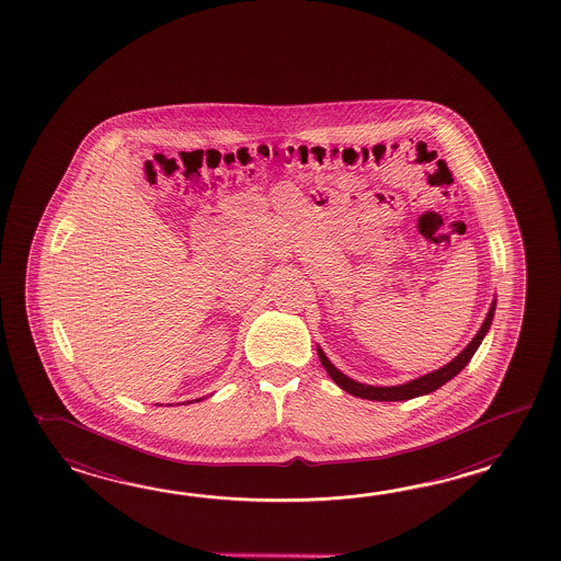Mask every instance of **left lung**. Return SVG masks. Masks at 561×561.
Here are the masks:
<instances>
[{
  "label": "left lung",
  "mask_w": 561,
  "mask_h": 561,
  "mask_svg": "<svg viewBox=\"0 0 561 561\" xmlns=\"http://www.w3.org/2000/svg\"><path fill=\"white\" fill-rule=\"evenodd\" d=\"M495 307H497V300L493 298L488 314H485V321L481 322L476 336L469 341V345L457 357L451 358L447 365H443L439 369L431 370V373H425V375H421L417 379H411V381L401 382V385L381 387V385H367V382L355 381V379H351L348 375H345L343 370L336 369L319 345H317V353H319L322 367L329 373V377L346 393L355 394V397H360V399H369V401H409V399H415V397H423V394L437 391L445 382L451 381L461 370L466 369L467 363L476 355L477 348L483 343L485 334L489 333V327H491L493 314H495Z\"/></svg>",
  "instance_id": "left-lung-1"
}]
</instances>
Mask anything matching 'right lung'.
Masks as SVG:
<instances>
[{
    "label": "right lung",
    "mask_w": 561,
    "mask_h": 561,
    "mask_svg": "<svg viewBox=\"0 0 561 561\" xmlns=\"http://www.w3.org/2000/svg\"><path fill=\"white\" fill-rule=\"evenodd\" d=\"M201 399H204V397H201ZM201 399H196V401H201ZM186 403H194V401H186Z\"/></svg>",
    "instance_id": "right-lung-1"
}]
</instances>
